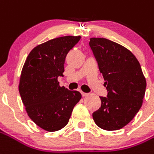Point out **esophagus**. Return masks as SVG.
Listing matches in <instances>:
<instances>
[{"instance_id":"esophagus-1","label":"esophagus","mask_w":154,"mask_h":154,"mask_svg":"<svg viewBox=\"0 0 154 154\" xmlns=\"http://www.w3.org/2000/svg\"><path fill=\"white\" fill-rule=\"evenodd\" d=\"M82 97H87V96H88V93H86V92H82Z\"/></svg>"}]
</instances>
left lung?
I'll use <instances>...</instances> for the list:
<instances>
[{"instance_id": "left-lung-1", "label": "left lung", "mask_w": 154, "mask_h": 154, "mask_svg": "<svg viewBox=\"0 0 154 154\" xmlns=\"http://www.w3.org/2000/svg\"><path fill=\"white\" fill-rule=\"evenodd\" d=\"M89 46L107 90V97H100L102 104L92 113L93 120L102 129H121L142 107L147 86L144 75L136 57L122 45L92 37Z\"/></svg>"}]
</instances>
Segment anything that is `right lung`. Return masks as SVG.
<instances>
[{
	"label": "right lung",
	"mask_w": 154,
	"mask_h": 154,
	"mask_svg": "<svg viewBox=\"0 0 154 154\" xmlns=\"http://www.w3.org/2000/svg\"><path fill=\"white\" fill-rule=\"evenodd\" d=\"M81 36L54 38L32 49L21 70L19 92L29 118L41 128L55 132L67 124L82 98L77 91L60 87L68 51Z\"/></svg>",
	"instance_id": "1"
}]
</instances>
